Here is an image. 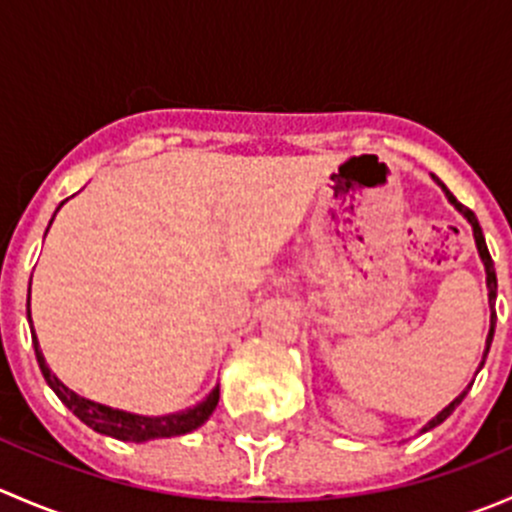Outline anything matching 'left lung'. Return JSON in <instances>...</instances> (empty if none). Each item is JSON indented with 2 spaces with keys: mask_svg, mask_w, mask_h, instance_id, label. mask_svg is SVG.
<instances>
[{
  "mask_svg": "<svg viewBox=\"0 0 512 512\" xmlns=\"http://www.w3.org/2000/svg\"><path fill=\"white\" fill-rule=\"evenodd\" d=\"M433 178H436V175H433ZM436 180H438V178H436ZM438 183H441V180H438ZM441 188L446 190V185L441 183ZM446 195H448V200H451V203L456 205V208L461 210L463 215H466V218H468V223L473 225V235H476V245H478V252H480V260H483V265H485V275H488V299H490V309H493V312H490V332H488V339H485V354H483V361H485V356H488V349H490V342H493V332H495V292H498V280H495V267H493V260H490L488 245H485V237H483V230H480V225H478V218H476V213H473V210H468L466 205H461V203H458V200L453 198V195L448 193V190H446ZM468 389H471V386H468ZM468 389L463 391L461 396H456V399H453L451 404H448L446 409L441 411V414H438L436 418H433V421H428V426H423V431H431V428H436L438 423H443V421H446V418L451 416L453 411H456V406L461 404L463 399H466Z\"/></svg>",
  "mask_w": 512,
  "mask_h": 512,
  "instance_id": "left-lung-1",
  "label": "left lung"
}]
</instances>
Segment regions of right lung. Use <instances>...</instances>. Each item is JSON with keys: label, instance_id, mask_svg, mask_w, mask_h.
I'll return each mask as SVG.
<instances>
[{"label": "right lung", "instance_id": "right-lung-1", "mask_svg": "<svg viewBox=\"0 0 512 512\" xmlns=\"http://www.w3.org/2000/svg\"><path fill=\"white\" fill-rule=\"evenodd\" d=\"M51 225V223H49ZM29 322H32V314H29ZM34 342V352H36V361H39V369L44 374L46 384L56 391L61 401L74 411L86 426H91L98 433H106V436L118 438V441H151V438H170V436H183V433L195 431L198 426H203L208 421L210 414L215 411L220 399V389L215 386L213 391L208 394V399L200 401L195 409L180 411V414H170V416H136V414H126V411L111 409V406L96 404V401L84 399L76 391H71L69 386L61 384L51 369L46 366L44 354H41L39 342H36V334L32 337Z\"/></svg>", "mask_w": 512, "mask_h": 512}]
</instances>
